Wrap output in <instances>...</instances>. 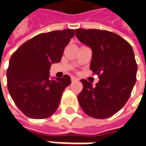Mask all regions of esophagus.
I'll use <instances>...</instances> for the list:
<instances>
[{
    "instance_id": "1",
    "label": "esophagus",
    "mask_w": 146,
    "mask_h": 146,
    "mask_svg": "<svg viewBox=\"0 0 146 146\" xmlns=\"http://www.w3.org/2000/svg\"><path fill=\"white\" fill-rule=\"evenodd\" d=\"M71 81H77V78L75 77H71Z\"/></svg>"
}]
</instances>
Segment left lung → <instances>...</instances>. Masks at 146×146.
Listing matches in <instances>:
<instances>
[{"label":"left lung","instance_id":"8db88e82","mask_svg":"<svg viewBox=\"0 0 146 146\" xmlns=\"http://www.w3.org/2000/svg\"><path fill=\"white\" fill-rule=\"evenodd\" d=\"M76 36L93 51L90 69L99 77L92 83L81 79L78 95L81 109L92 117L105 119L127 102L137 80V65L130 44L114 33L101 29H75Z\"/></svg>","mask_w":146,"mask_h":146}]
</instances>
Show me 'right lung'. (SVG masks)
Segmentation results:
<instances>
[{"mask_svg":"<svg viewBox=\"0 0 146 146\" xmlns=\"http://www.w3.org/2000/svg\"><path fill=\"white\" fill-rule=\"evenodd\" d=\"M74 29L40 33L25 41L11 56L7 69V86L16 106L33 119L50 117L57 110L69 75L49 79L52 63L61 60Z\"/></svg>","mask_w":146,"mask_h":146,"instance_id":"right-lung-1","label":"right lung"}]
</instances>
